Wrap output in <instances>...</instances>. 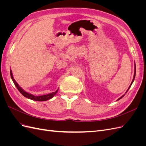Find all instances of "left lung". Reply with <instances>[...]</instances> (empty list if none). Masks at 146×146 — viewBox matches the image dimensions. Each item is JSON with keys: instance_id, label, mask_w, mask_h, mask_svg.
I'll return each instance as SVG.
<instances>
[{"instance_id": "left-lung-1", "label": "left lung", "mask_w": 146, "mask_h": 146, "mask_svg": "<svg viewBox=\"0 0 146 146\" xmlns=\"http://www.w3.org/2000/svg\"><path fill=\"white\" fill-rule=\"evenodd\" d=\"M135 75H136V64H135V70H134V76H133V80H132V82H131V84H130V86H129V89L127 90V91H126L125 93H127V91H129V90L130 89V88L131 87V85H132V83H133V81H134V80H135ZM124 96H125V94H123L122 96H121V97L120 98H119L117 100H120V99H122V98H123V97Z\"/></svg>"}]
</instances>
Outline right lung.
Masks as SVG:
<instances>
[{
	"instance_id": "right-lung-1",
	"label": "right lung",
	"mask_w": 146,
	"mask_h": 146,
	"mask_svg": "<svg viewBox=\"0 0 146 146\" xmlns=\"http://www.w3.org/2000/svg\"><path fill=\"white\" fill-rule=\"evenodd\" d=\"M10 75H11V78L12 79V80L13 82V83H15V86H16L17 89L19 90V91L21 92V93L23 94V96H24L25 98H27L28 99H30L31 100H35V101H46L48 99H50L51 98H52L53 97H54L56 94L57 91H58V89L56 91L54 92H52V93L50 94H48L46 95H43V96H35L34 95L31 94L30 93H28V92H25L24 90H23L22 88L19 86L18 84L17 83V82L15 81V80L13 78V74H12V72H11V70H10Z\"/></svg>"
}]
</instances>
